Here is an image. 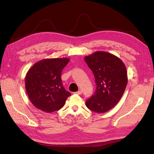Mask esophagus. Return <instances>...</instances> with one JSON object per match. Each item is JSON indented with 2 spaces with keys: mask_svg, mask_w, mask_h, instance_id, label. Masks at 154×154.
<instances>
[{
  "mask_svg": "<svg viewBox=\"0 0 154 154\" xmlns=\"http://www.w3.org/2000/svg\"><path fill=\"white\" fill-rule=\"evenodd\" d=\"M74 94H78V95H80V94H82V91H78V92H74Z\"/></svg>",
  "mask_w": 154,
  "mask_h": 154,
  "instance_id": "esophagus-1",
  "label": "esophagus"
}]
</instances>
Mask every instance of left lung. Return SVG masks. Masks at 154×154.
Here are the masks:
<instances>
[{
    "mask_svg": "<svg viewBox=\"0 0 154 154\" xmlns=\"http://www.w3.org/2000/svg\"><path fill=\"white\" fill-rule=\"evenodd\" d=\"M84 60L94 74L96 89L86 101L88 109L105 113L116 106L125 92L128 82L127 71L122 60L116 56L96 51Z\"/></svg>",
    "mask_w": 154,
    "mask_h": 154,
    "instance_id": "8db88e82",
    "label": "left lung"
}]
</instances>
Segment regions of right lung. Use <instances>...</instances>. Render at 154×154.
<instances>
[{
	"instance_id": "1",
	"label": "right lung",
	"mask_w": 154,
	"mask_h": 154,
	"mask_svg": "<svg viewBox=\"0 0 154 154\" xmlns=\"http://www.w3.org/2000/svg\"><path fill=\"white\" fill-rule=\"evenodd\" d=\"M69 58H47L35 63L27 71L25 87L36 108L53 112L62 108L71 93L63 86L61 73Z\"/></svg>"
}]
</instances>
